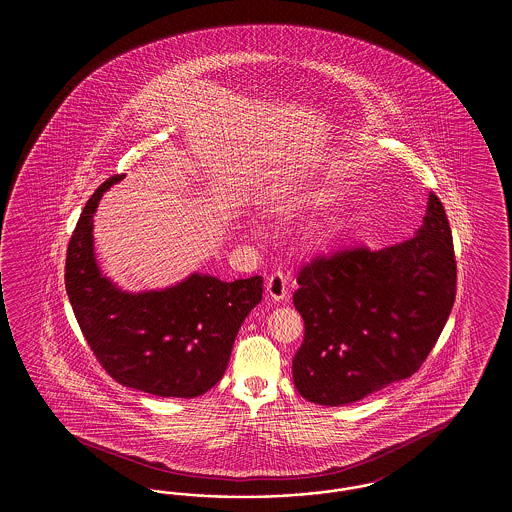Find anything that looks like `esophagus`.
I'll list each match as a JSON object with an SVG mask.
<instances>
[{
    "instance_id": "obj_1",
    "label": "esophagus",
    "mask_w": 512,
    "mask_h": 512,
    "mask_svg": "<svg viewBox=\"0 0 512 512\" xmlns=\"http://www.w3.org/2000/svg\"><path fill=\"white\" fill-rule=\"evenodd\" d=\"M268 299H272L274 303H282L290 297V282L282 272H274L267 280Z\"/></svg>"
}]
</instances>
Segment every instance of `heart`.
Masks as SVG:
<instances>
[{"label": "heart", "mask_w": 512, "mask_h": 512, "mask_svg": "<svg viewBox=\"0 0 512 512\" xmlns=\"http://www.w3.org/2000/svg\"><path fill=\"white\" fill-rule=\"evenodd\" d=\"M341 199V194L328 182H303L280 188L272 199V211L278 217L292 219L303 213H318L330 209ZM341 222L332 226V234L338 232Z\"/></svg>", "instance_id": "heart-1"}]
</instances>
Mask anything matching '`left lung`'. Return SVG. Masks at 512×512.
I'll use <instances>...</instances> for the list:
<instances>
[{
	"instance_id": "1",
	"label": "left lung",
	"mask_w": 512,
	"mask_h": 512,
	"mask_svg": "<svg viewBox=\"0 0 512 512\" xmlns=\"http://www.w3.org/2000/svg\"><path fill=\"white\" fill-rule=\"evenodd\" d=\"M297 282L293 305L305 338L293 357V384L301 397L341 407L413 376L436 345L457 293L441 201L428 194L411 240L315 259Z\"/></svg>"
}]
</instances>
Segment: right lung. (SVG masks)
<instances>
[{
	"mask_svg": "<svg viewBox=\"0 0 512 512\" xmlns=\"http://www.w3.org/2000/svg\"><path fill=\"white\" fill-rule=\"evenodd\" d=\"M105 180L76 222L67 249L65 288L74 317L101 366L126 388L159 397H197L211 390L230 361L245 317L263 299V276L222 282L192 272L182 282L124 292L98 265L94 215Z\"/></svg>",
	"mask_w": 512,
	"mask_h": 512,
	"instance_id": "add662e5",
	"label": "right lung"
}]
</instances>
